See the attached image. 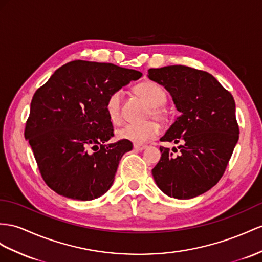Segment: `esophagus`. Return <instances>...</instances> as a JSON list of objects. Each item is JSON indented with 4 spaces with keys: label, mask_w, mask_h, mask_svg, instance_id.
Wrapping results in <instances>:
<instances>
[{
    "label": "esophagus",
    "mask_w": 262,
    "mask_h": 262,
    "mask_svg": "<svg viewBox=\"0 0 262 262\" xmlns=\"http://www.w3.org/2000/svg\"><path fill=\"white\" fill-rule=\"evenodd\" d=\"M146 148H147L146 145H134V149L137 150V151H142Z\"/></svg>",
    "instance_id": "obj_1"
}]
</instances>
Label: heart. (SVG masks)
Returning a JSON list of instances; mask_svg holds the SVG:
<instances>
[{"instance_id": "b5f03b06", "label": "heart", "mask_w": 262, "mask_h": 262, "mask_svg": "<svg viewBox=\"0 0 262 262\" xmlns=\"http://www.w3.org/2000/svg\"><path fill=\"white\" fill-rule=\"evenodd\" d=\"M134 91L151 107L150 114L154 118L159 120H164L166 118V113L160 107L166 102V93L162 86L155 82H151V80H146V82L136 85ZM122 100V91H115L106 99L105 111L113 124H118L122 119V112H120ZM159 125L152 120H149V122L142 124H127L116 132V136L120 140H126V142H130L135 145H142L156 137L159 134Z\"/></svg>"}]
</instances>
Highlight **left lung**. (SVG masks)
<instances>
[{
	"label": "left lung",
	"instance_id": "obj_1",
	"mask_svg": "<svg viewBox=\"0 0 262 262\" xmlns=\"http://www.w3.org/2000/svg\"><path fill=\"white\" fill-rule=\"evenodd\" d=\"M148 77L169 92L180 113L162 142L154 179L167 196L190 199L209 190L223 177L239 138L236 104L211 74L184 65L148 70Z\"/></svg>",
	"mask_w": 262,
	"mask_h": 262
}]
</instances>
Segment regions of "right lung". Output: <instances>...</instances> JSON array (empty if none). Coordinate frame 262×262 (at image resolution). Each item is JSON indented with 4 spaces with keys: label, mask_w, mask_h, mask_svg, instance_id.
Masks as SVG:
<instances>
[{
    "label": "right lung",
    "mask_w": 262,
    "mask_h": 262,
    "mask_svg": "<svg viewBox=\"0 0 262 262\" xmlns=\"http://www.w3.org/2000/svg\"><path fill=\"white\" fill-rule=\"evenodd\" d=\"M142 73L111 63L73 61L59 67L31 102L24 135L39 172L58 195L93 200L108 190L133 144L114 136L106 99Z\"/></svg>",
    "instance_id": "obj_1"
}]
</instances>
